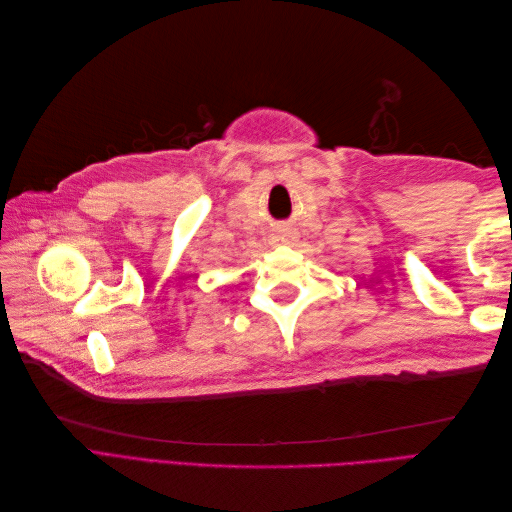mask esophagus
Instances as JSON below:
<instances>
[{"instance_id":"1","label":"esophagus","mask_w":512,"mask_h":512,"mask_svg":"<svg viewBox=\"0 0 512 512\" xmlns=\"http://www.w3.org/2000/svg\"><path fill=\"white\" fill-rule=\"evenodd\" d=\"M290 241H292V232H288V230H277L275 243H290Z\"/></svg>"}]
</instances>
